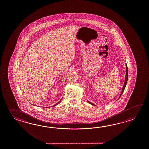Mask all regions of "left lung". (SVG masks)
<instances>
[{
	"instance_id": "obj_1",
	"label": "left lung",
	"mask_w": 149,
	"mask_h": 149,
	"mask_svg": "<svg viewBox=\"0 0 149 149\" xmlns=\"http://www.w3.org/2000/svg\"><path fill=\"white\" fill-rule=\"evenodd\" d=\"M126 77H125V82H124V86H123V88L122 89V91L121 92L120 95L119 96V98L118 100H119V98L121 96V95L123 94V93L124 92V90H125V87H126V86L127 82V80H128V68H127V64L126 63ZM88 102L89 104H91L93 105H95V104H93L92 103H91V102L88 101H87ZM96 106V105H95Z\"/></svg>"
}]
</instances>
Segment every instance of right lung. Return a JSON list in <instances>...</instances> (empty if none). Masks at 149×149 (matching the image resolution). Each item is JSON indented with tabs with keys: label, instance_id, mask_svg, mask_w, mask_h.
Returning a JSON list of instances; mask_svg holds the SVG:
<instances>
[{
	"label": "right lung",
	"instance_id": "right-lung-1",
	"mask_svg": "<svg viewBox=\"0 0 149 149\" xmlns=\"http://www.w3.org/2000/svg\"><path fill=\"white\" fill-rule=\"evenodd\" d=\"M61 100H62V99H61V100L60 101L58 102V103H56V104H55L54 105H53V107H54V106H55V105H56L58 104V103H60V102L61 101ZM48 107H47V108H48ZM51 107H53V106H51ZM49 108H50V107H49Z\"/></svg>",
	"mask_w": 149,
	"mask_h": 149
}]
</instances>
